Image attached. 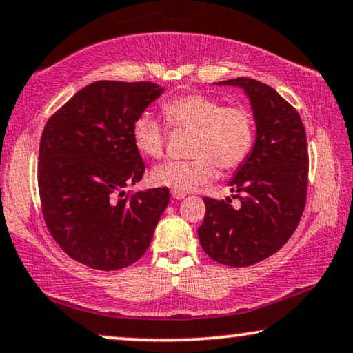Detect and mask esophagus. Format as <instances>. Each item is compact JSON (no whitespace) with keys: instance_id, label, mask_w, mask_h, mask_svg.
Listing matches in <instances>:
<instances>
[{"instance_id":"34e87169","label":"esophagus","mask_w":353,"mask_h":353,"mask_svg":"<svg viewBox=\"0 0 353 353\" xmlns=\"http://www.w3.org/2000/svg\"><path fill=\"white\" fill-rule=\"evenodd\" d=\"M172 196L175 199H183V198H186V193H181V191H172Z\"/></svg>"}]
</instances>
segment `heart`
<instances>
[{
  "instance_id": "heart-1",
  "label": "heart",
  "mask_w": 353,
  "mask_h": 353,
  "mask_svg": "<svg viewBox=\"0 0 353 353\" xmlns=\"http://www.w3.org/2000/svg\"><path fill=\"white\" fill-rule=\"evenodd\" d=\"M167 121L173 128L194 131L190 160H173L157 165L150 173L154 185L173 191L194 190L216 176V163L222 170L243 165L254 145L253 115L243 107H225L221 100L204 94H186L163 105ZM134 148L150 159L162 157L167 132L144 112L132 123Z\"/></svg>"
}]
</instances>
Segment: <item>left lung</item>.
Listing matches in <instances>:
<instances>
[{"instance_id":"obj_1","label":"left lung","mask_w":353,"mask_h":353,"mask_svg":"<svg viewBox=\"0 0 353 353\" xmlns=\"http://www.w3.org/2000/svg\"><path fill=\"white\" fill-rule=\"evenodd\" d=\"M217 85L243 90L256 137L250 157L228 181L240 208H233L230 198H204L205 216L198 235L209 258L246 268L281 250L299 225L308 186L306 134L299 112L272 87L250 77Z\"/></svg>"}]
</instances>
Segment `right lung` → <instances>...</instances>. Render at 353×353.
I'll use <instances>...</instances> for the list:
<instances>
[{
    "mask_svg": "<svg viewBox=\"0 0 353 353\" xmlns=\"http://www.w3.org/2000/svg\"><path fill=\"white\" fill-rule=\"evenodd\" d=\"M163 87L97 81L50 118L39 149V191L52 236L77 263L118 271L149 248L170 201L168 188L125 198L144 175L132 123Z\"/></svg>",
    "mask_w": 353,
    "mask_h": 353,
    "instance_id": "obj_1",
    "label": "right lung"
}]
</instances>
